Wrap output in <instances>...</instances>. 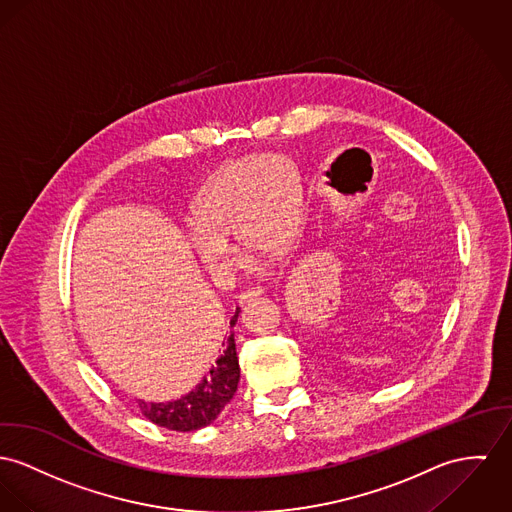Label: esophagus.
Masks as SVG:
<instances>
[{
    "label": "esophagus",
    "instance_id": "obj_1",
    "mask_svg": "<svg viewBox=\"0 0 512 512\" xmlns=\"http://www.w3.org/2000/svg\"><path fill=\"white\" fill-rule=\"evenodd\" d=\"M263 294H265V288L255 286V288L243 290L237 298H239V304H247V302H251V300H255V298H259V296H263Z\"/></svg>",
    "mask_w": 512,
    "mask_h": 512
}]
</instances>
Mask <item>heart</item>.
Wrapping results in <instances>:
<instances>
[{"mask_svg":"<svg viewBox=\"0 0 512 512\" xmlns=\"http://www.w3.org/2000/svg\"><path fill=\"white\" fill-rule=\"evenodd\" d=\"M300 187L282 158H247L226 165L191 206L189 245L202 267L226 276L236 267L228 237L253 255L280 251L298 220Z\"/></svg>","mask_w":512,"mask_h":512,"instance_id":"b5f03b06","label":"heart"}]
</instances>
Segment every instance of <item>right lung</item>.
Instances as JSON below:
<instances>
[{"instance_id":"add662e5","label":"right lung","mask_w":512,"mask_h":512,"mask_svg":"<svg viewBox=\"0 0 512 512\" xmlns=\"http://www.w3.org/2000/svg\"><path fill=\"white\" fill-rule=\"evenodd\" d=\"M239 315V308L230 321L234 327ZM239 384V360L236 353V339L234 331L230 333L228 341L222 343L218 358L212 362L204 378L189 394L181 395L173 401H144L138 399L140 413L152 421L154 425L177 431V433H191L202 427H208L218 419L224 407L236 395Z\"/></svg>"}]
</instances>
